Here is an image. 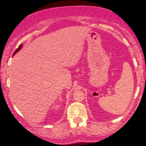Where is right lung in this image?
<instances>
[{"mask_svg":"<svg viewBox=\"0 0 146 146\" xmlns=\"http://www.w3.org/2000/svg\"><path fill=\"white\" fill-rule=\"evenodd\" d=\"M21 47H22V44H21V45H20V46H18V48H17V49H16V51H14V54H15V53H16V52H18V51H19V50H20V49H21Z\"/></svg>","mask_w":146,"mask_h":146,"instance_id":"1","label":"right lung"}]
</instances>
